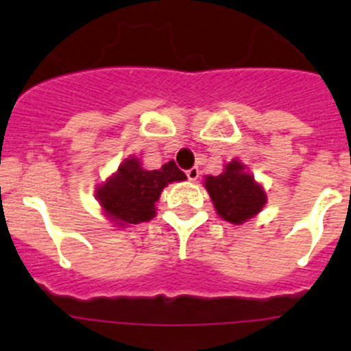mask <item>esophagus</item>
Instances as JSON below:
<instances>
[{"mask_svg": "<svg viewBox=\"0 0 351 351\" xmlns=\"http://www.w3.org/2000/svg\"><path fill=\"white\" fill-rule=\"evenodd\" d=\"M198 176H200V170H198L197 167H191L190 170H186V178H188V181H197Z\"/></svg>", "mask_w": 351, "mask_h": 351, "instance_id": "34e87169", "label": "esophagus"}]
</instances>
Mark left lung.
Instances as JSON below:
<instances>
[{"label": "left lung", "mask_w": 351, "mask_h": 351, "mask_svg": "<svg viewBox=\"0 0 351 351\" xmlns=\"http://www.w3.org/2000/svg\"><path fill=\"white\" fill-rule=\"evenodd\" d=\"M213 204L218 214L226 221L241 225L253 218L265 206V191L255 182L239 161H232L219 176H209L206 179Z\"/></svg>", "instance_id": "8db88e82"}]
</instances>
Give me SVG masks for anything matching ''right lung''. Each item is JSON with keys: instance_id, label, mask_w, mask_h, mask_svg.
I'll list each match as a JSON object with an SVG mask.
<instances>
[{"instance_id": "obj_1", "label": "right lung", "mask_w": 351, "mask_h": 351, "mask_svg": "<svg viewBox=\"0 0 351 351\" xmlns=\"http://www.w3.org/2000/svg\"><path fill=\"white\" fill-rule=\"evenodd\" d=\"M184 179V172L173 161L165 163L160 170H145L141 161L130 158L98 190V200L112 221L137 225L154 218V202L169 182Z\"/></svg>"}]
</instances>
